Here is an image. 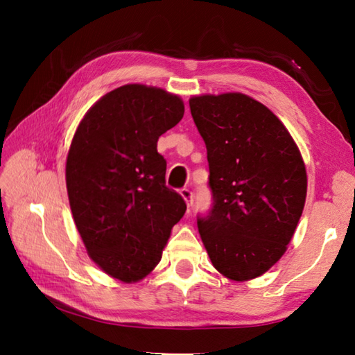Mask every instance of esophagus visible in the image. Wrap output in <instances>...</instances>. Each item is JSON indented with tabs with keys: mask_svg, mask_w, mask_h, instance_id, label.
Masks as SVG:
<instances>
[{
	"mask_svg": "<svg viewBox=\"0 0 355 355\" xmlns=\"http://www.w3.org/2000/svg\"><path fill=\"white\" fill-rule=\"evenodd\" d=\"M180 194H182V197L184 199L186 205L192 207V203H194V194H192V191L189 188H183L180 189Z\"/></svg>",
	"mask_w": 355,
	"mask_h": 355,
	"instance_id": "obj_1",
	"label": "esophagus"
}]
</instances>
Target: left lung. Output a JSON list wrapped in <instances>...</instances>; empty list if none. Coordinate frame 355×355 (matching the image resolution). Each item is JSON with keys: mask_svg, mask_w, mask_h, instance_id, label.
Here are the masks:
<instances>
[{"mask_svg": "<svg viewBox=\"0 0 355 355\" xmlns=\"http://www.w3.org/2000/svg\"><path fill=\"white\" fill-rule=\"evenodd\" d=\"M189 107L213 196L208 213L197 216L202 241L225 277L255 279L285 254L302 214V156L284 123L248 95H202Z\"/></svg>", "mask_w": 355, "mask_h": 355, "instance_id": "obj_1", "label": "left lung"}]
</instances>
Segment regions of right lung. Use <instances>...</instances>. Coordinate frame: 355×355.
Wrapping results in <instances>:
<instances>
[{
  "mask_svg": "<svg viewBox=\"0 0 355 355\" xmlns=\"http://www.w3.org/2000/svg\"><path fill=\"white\" fill-rule=\"evenodd\" d=\"M183 114L177 95L127 84L87 111L71 141V214L89 255L114 279L146 277L186 211L183 197L166 186L167 163L156 150Z\"/></svg>",
  "mask_w": 355,
  "mask_h": 355,
  "instance_id": "right-lung-1",
  "label": "right lung"
}]
</instances>
